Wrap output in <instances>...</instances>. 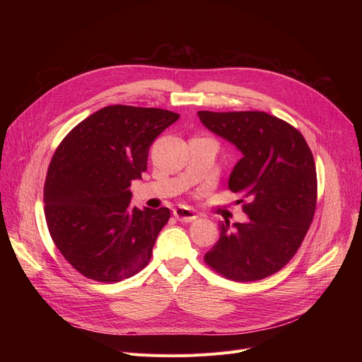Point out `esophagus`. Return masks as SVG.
I'll list each match as a JSON object with an SVG mask.
<instances>
[{"instance_id": "34e87169", "label": "esophagus", "mask_w": 362, "mask_h": 362, "mask_svg": "<svg viewBox=\"0 0 362 362\" xmlns=\"http://www.w3.org/2000/svg\"><path fill=\"white\" fill-rule=\"evenodd\" d=\"M173 214H175V217L179 221H185V223H189V221L198 218L197 213L194 210H191V208H187V206H177V208H175Z\"/></svg>"}]
</instances>
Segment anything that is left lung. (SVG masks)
<instances>
[{"mask_svg": "<svg viewBox=\"0 0 362 362\" xmlns=\"http://www.w3.org/2000/svg\"><path fill=\"white\" fill-rule=\"evenodd\" d=\"M201 123L233 144L242 158L229 189L246 199L248 221L218 223L220 238L205 262L236 281L274 274L296 254L317 205V173L300 133L264 111H198ZM243 201V199H240Z\"/></svg>", "mask_w": 362, "mask_h": 362, "instance_id": "obj_1", "label": "left lung"}]
</instances>
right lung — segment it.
I'll list each match as a JSON object with an SVG mask.
<instances>
[{
    "mask_svg": "<svg viewBox=\"0 0 362 362\" xmlns=\"http://www.w3.org/2000/svg\"><path fill=\"white\" fill-rule=\"evenodd\" d=\"M179 114L108 105L73 127L55 149L44 189L45 218L57 248L88 279L116 283L151 259L170 218L165 206L130 205L152 142Z\"/></svg>",
    "mask_w": 362,
    "mask_h": 362,
    "instance_id": "add662e5",
    "label": "right lung"
}]
</instances>
